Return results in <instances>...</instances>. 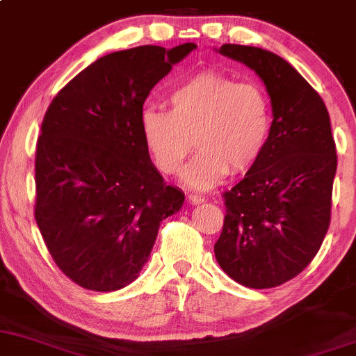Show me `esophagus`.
Masks as SVG:
<instances>
[{
  "instance_id": "1",
  "label": "esophagus",
  "mask_w": 356,
  "mask_h": 356,
  "mask_svg": "<svg viewBox=\"0 0 356 356\" xmlns=\"http://www.w3.org/2000/svg\"><path fill=\"white\" fill-rule=\"evenodd\" d=\"M186 199H188V202L192 204V205H199V204H202L204 200H205L202 195H199V193H190V195L186 197Z\"/></svg>"
}]
</instances>
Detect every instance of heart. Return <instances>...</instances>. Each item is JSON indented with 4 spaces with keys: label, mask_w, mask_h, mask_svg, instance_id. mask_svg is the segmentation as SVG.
<instances>
[{
    "label": "heart",
    "mask_w": 356,
    "mask_h": 356,
    "mask_svg": "<svg viewBox=\"0 0 356 356\" xmlns=\"http://www.w3.org/2000/svg\"><path fill=\"white\" fill-rule=\"evenodd\" d=\"M171 109L145 106L140 130L157 168L173 175L195 140L181 181L197 190L218 185L229 170L243 173L262 157L273 128V106L257 82L225 73H195L170 90Z\"/></svg>",
    "instance_id": "1"
}]
</instances>
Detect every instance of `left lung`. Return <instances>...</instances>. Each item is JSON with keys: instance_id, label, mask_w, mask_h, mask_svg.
Instances as JSON below:
<instances>
[{"instance_id": "obj_1", "label": "left lung", "mask_w": 356, "mask_h": 356, "mask_svg": "<svg viewBox=\"0 0 356 356\" xmlns=\"http://www.w3.org/2000/svg\"><path fill=\"white\" fill-rule=\"evenodd\" d=\"M216 51L254 70L273 106L266 151L225 193L216 260L243 286H280L312 262L327 233L338 166L331 120L321 96L277 54L240 44Z\"/></svg>"}]
</instances>
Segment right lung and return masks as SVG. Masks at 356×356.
<instances>
[{
    "instance_id": "1",
    "label": "right lung",
    "mask_w": 356,
    "mask_h": 356,
    "mask_svg": "<svg viewBox=\"0 0 356 356\" xmlns=\"http://www.w3.org/2000/svg\"><path fill=\"white\" fill-rule=\"evenodd\" d=\"M195 44L99 58L58 92L35 151V221L79 286L116 291L138 277L161 222L185 193L164 183L140 130L149 92Z\"/></svg>"
}]
</instances>
